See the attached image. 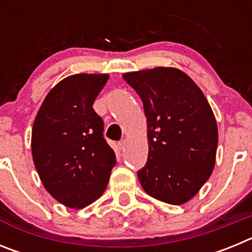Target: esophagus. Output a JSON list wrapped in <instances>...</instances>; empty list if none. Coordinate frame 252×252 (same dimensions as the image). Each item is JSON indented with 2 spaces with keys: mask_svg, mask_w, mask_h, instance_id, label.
Here are the masks:
<instances>
[{
  "mask_svg": "<svg viewBox=\"0 0 252 252\" xmlns=\"http://www.w3.org/2000/svg\"><path fill=\"white\" fill-rule=\"evenodd\" d=\"M125 146H126V140H121V141L119 142V149L122 150V149H125Z\"/></svg>",
  "mask_w": 252,
  "mask_h": 252,
  "instance_id": "34e87169",
  "label": "esophagus"
}]
</instances>
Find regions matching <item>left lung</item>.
Wrapping results in <instances>:
<instances>
[{"label": "left lung", "mask_w": 252, "mask_h": 252, "mask_svg": "<svg viewBox=\"0 0 252 252\" xmlns=\"http://www.w3.org/2000/svg\"><path fill=\"white\" fill-rule=\"evenodd\" d=\"M148 121L149 155L137 171L149 195L169 204L192 199L212 174L218 130L199 87L177 68L125 73Z\"/></svg>", "instance_id": "left-lung-1"}]
</instances>
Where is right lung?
Returning <instances> with one entry per match:
<instances>
[{
	"label": "right lung",
	"instance_id": "obj_1",
	"mask_svg": "<svg viewBox=\"0 0 252 252\" xmlns=\"http://www.w3.org/2000/svg\"><path fill=\"white\" fill-rule=\"evenodd\" d=\"M108 74H74L48 93L35 117L31 151L45 189L69 208H84L106 189L116 164L93 110Z\"/></svg>",
	"mask_w": 252,
	"mask_h": 252
}]
</instances>
